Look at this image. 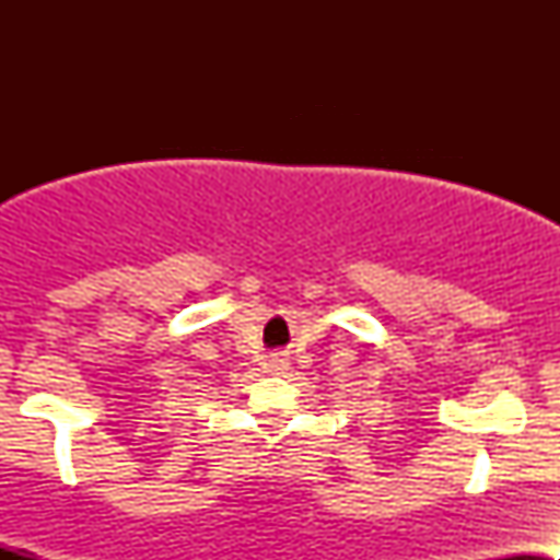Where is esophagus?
Listing matches in <instances>:
<instances>
[{
    "label": "esophagus",
    "mask_w": 560,
    "mask_h": 560,
    "mask_svg": "<svg viewBox=\"0 0 560 560\" xmlns=\"http://www.w3.org/2000/svg\"><path fill=\"white\" fill-rule=\"evenodd\" d=\"M287 369H289V361H287V358H281V355L271 358V363H268V371H271V374H284Z\"/></svg>",
    "instance_id": "obj_1"
}]
</instances>
